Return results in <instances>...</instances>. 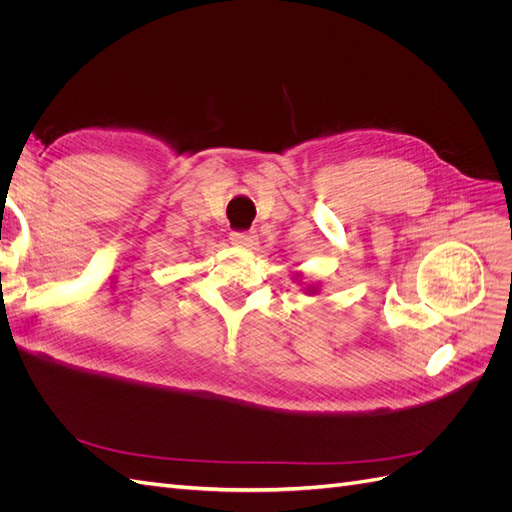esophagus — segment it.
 I'll return each mask as SVG.
<instances>
[{
    "label": "esophagus",
    "instance_id": "34e87169",
    "mask_svg": "<svg viewBox=\"0 0 512 512\" xmlns=\"http://www.w3.org/2000/svg\"><path fill=\"white\" fill-rule=\"evenodd\" d=\"M256 241L254 232H230V243L237 245V247H252Z\"/></svg>",
    "mask_w": 512,
    "mask_h": 512
}]
</instances>
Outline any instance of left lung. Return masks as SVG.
Returning a JSON list of instances; mask_svg holds the SVG:
<instances>
[{"label":"left lung","mask_w":512,"mask_h":512,"mask_svg":"<svg viewBox=\"0 0 512 512\" xmlns=\"http://www.w3.org/2000/svg\"><path fill=\"white\" fill-rule=\"evenodd\" d=\"M301 277H303V275L299 273V275H297V280H301ZM318 290H320V288H318V286H312V284H309V286L305 288V292H309V294H316Z\"/></svg>","instance_id":"8db88e82"}]
</instances>
